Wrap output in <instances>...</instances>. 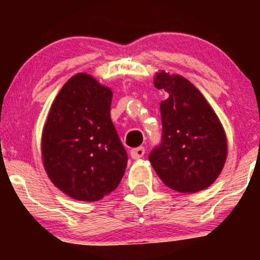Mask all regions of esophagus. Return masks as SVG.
<instances>
[{"instance_id": "obj_1", "label": "esophagus", "mask_w": 260, "mask_h": 260, "mask_svg": "<svg viewBox=\"0 0 260 260\" xmlns=\"http://www.w3.org/2000/svg\"><path fill=\"white\" fill-rule=\"evenodd\" d=\"M144 154H145V149L143 147H138L131 150V156H132L134 160L140 159L142 156H144Z\"/></svg>"}]
</instances>
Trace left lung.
<instances>
[{"label":"left lung","mask_w":260,"mask_h":260,"mask_svg":"<svg viewBox=\"0 0 260 260\" xmlns=\"http://www.w3.org/2000/svg\"><path fill=\"white\" fill-rule=\"evenodd\" d=\"M154 85L168 92L160 103L162 140L149 155L161 181L181 193L205 189L221 174L228 157L226 133L213 107L189 80L165 71Z\"/></svg>","instance_id":"1"}]
</instances>
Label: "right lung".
<instances>
[{"mask_svg":"<svg viewBox=\"0 0 260 260\" xmlns=\"http://www.w3.org/2000/svg\"><path fill=\"white\" fill-rule=\"evenodd\" d=\"M112 90L77 73L53 100L41 136L45 171L64 194L96 202L117 188L127 153L110 116Z\"/></svg>","mask_w":260,"mask_h":260,"instance_id":"right-lung-1","label":"right lung"}]
</instances>
